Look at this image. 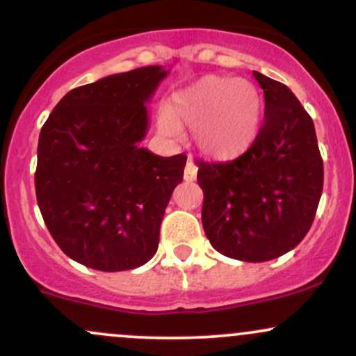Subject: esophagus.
<instances>
[{
	"instance_id": "34e87169",
	"label": "esophagus",
	"mask_w": 356,
	"mask_h": 356,
	"mask_svg": "<svg viewBox=\"0 0 356 356\" xmlns=\"http://www.w3.org/2000/svg\"><path fill=\"white\" fill-rule=\"evenodd\" d=\"M195 177H197V165H195V162L192 161V157H189L186 170H184V179H186L187 182H192L195 181Z\"/></svg>"
}]
</instances>
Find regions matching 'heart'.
Returning a JSON list of instances; mask_svg holds the SVG:
<instances>
[{"instance_id":"1","label":"heart","mask_w":356,"mask_h":356,"mask_svg":"<svg viewBox=\"0 0 356 356\" xmlns=\"http://www.w3.org/2000/svg\"><path fill=\"white\" fill-rule=\"evenodd\" d=\"M263 97L254 83L209 75L172 93L159 117V130L177 138L191 129L197 149L212 159L238 157L259 134Z\"/></svg>"}]
</instances>
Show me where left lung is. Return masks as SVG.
<instances>
[{
    "label": "left lung",
    "instance_id": "obj_1",
    "mask_svg": "<svg viewBox=\"0 0 356 356\" xmlns=\"http://www.w3.org/2000/svg\"><path fill=\"white\" fill-rule=\"evenodd\" d=\"M264 92V122L231 162H197L202 226L216 251L263 263L291 251L312 227L323 191L314 124L295 93L252 72Z\"/></svg>",
    "mask_w": 356,
    "mask_h": 356
}]
</instances>
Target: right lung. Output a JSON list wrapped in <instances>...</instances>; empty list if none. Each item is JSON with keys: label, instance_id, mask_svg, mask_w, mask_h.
<instances>
[{"label": "right lung", "instance_id": "right-lung-1", "mask_svg": "<svg viewBox=\"0 0 356 356\" xmlns=\"http://www.w3.org/2000/svg\"><path fill=\"white\" fill-rule=\"evenodd\" d=\"M169 70L161 65L73 88L38 140L36 201L61 251L99 271H127L152 259L167 204L187 157L140 147L145 104Z\"/></svg>", "mask_w": 356, "mask_h": 356}]
</instances>
